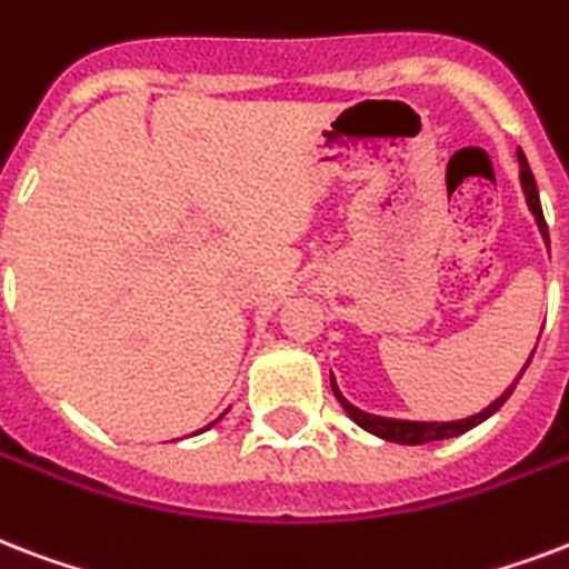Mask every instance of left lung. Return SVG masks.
Wrapping results in <instances>:
<instances>
[{
  "mask_svg": "<svg viewBox=\"0 0 569 569\" xmlns=\"http://www.w3.org/2000/svg\"><path fill=\"white\" fill-rule=\"evenodd\" d=\"M516 158H519V181H522V193H526L528 211L535 214L537 229H540V236H543V241L549 244V229H546L543 208H540L537 181H535V176H531V167H528L526 154H522V151H516ZM531 358H535V352H531ZM531 358H528V363H531ZM528 363L522 367V372L528 370ZM522 372L516 376L513 385H510V388H507L501 397H496V400L489 402L487 409L477 411V415H471V418H462V420H402V418H385V415H372V411L358 409V406H352V402L342 397V390H340V385H337V379H333V372H331V390H333V397H337V402H340L342 409H346V415H349V418H352L358 427L367 429V432H372V436H379V439H385V441H393V445H427V441L457 439V436H462V432H468V429H475L477 423H483L487 418H492V415H496V411L505 406L507 397L513 393V388L519 385V379H522Z\"/></svg>",
  "mask_w": 569,
  "mask_h": 569,
  "instance_id": "1",
  "label": "left lung"
}]
</instances>
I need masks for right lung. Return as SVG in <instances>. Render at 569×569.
<instances>
[{
  "label": "right lung",
  "mask_w": 569,
  "mask_h": 569,
  "mask_svg": "<svg viewBox=\"0 0 569 569\" xmlns=\"http://www.w3.org/2000/svg\"><path fill=\"white\" fill-rule=\"evenodd\" d=\"M227 411H229V409H227ZM227 411H223V415H227ZM223 415H220V418H223ZM220 418H214V420H211V423H208L206 429H211V427H214V423H220ZM199 432H202V429H199Z\"/></svg>",
  "instance_id": "add662e5"
}]
</instances>
